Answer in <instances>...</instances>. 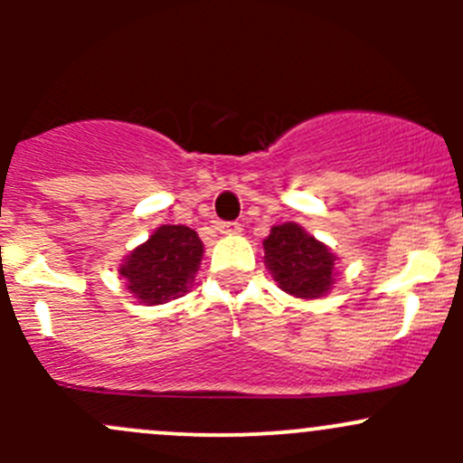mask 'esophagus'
<instances>
[{
  "label": "esophagus",
  "instance_id": "obj_1",
  "mask_svg": "<svg viewBox=\"0 0 463 463\" xmlns=\"http://www.w3.org/2000/svg\"><path fill=\"white\" fill-rule=\"evenodd\" d=\"M214 231L222 232V235H237L241 231V226L237 222H217L214 223Z\"/></svg>",
  "mask_w": 463,
  "mask_h": 463
}]
</instances>
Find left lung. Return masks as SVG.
Here are the masks:
<instances>
[{"mask_svg": "<svg viewBox=\"0 0 463 463\" xmlns=\"http://www.w3.org/2000/svg\"><path fill=\"white\" fill-rule=\"evenodd\" d=\"M264 264L279 288L302 300H314L334 287L335 255L298 223L270 228L264 240Z\"/></svg>", "mask_w": 463, "mask_h": 463, "instance_id": "8db88e82", "label": "left lung"}]
</instances>
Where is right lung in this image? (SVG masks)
Listing matches in <instances>:
<instances>
[{
  "label": "right lung",
  "mask_w": 463,
  "mask_h": 463,
  "mask_svg": "<svg viewBox=\"0 0 463 463\" xmlns=\"http://www.w3.org/2000/svg\"><path fill=\"white\" fill-rule=\"evenodd\" d=\"M202 258L203 244L193 228L163 223L123 260L118 273L134 298L145 305H163L188 291Z\"/></svg>",
  "instance_id": "right-lung-1"
}]
</instances>
